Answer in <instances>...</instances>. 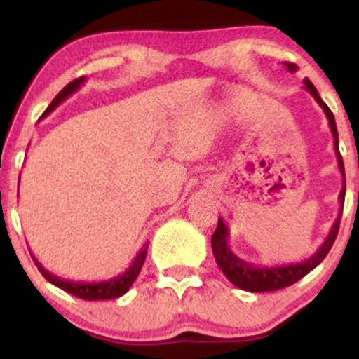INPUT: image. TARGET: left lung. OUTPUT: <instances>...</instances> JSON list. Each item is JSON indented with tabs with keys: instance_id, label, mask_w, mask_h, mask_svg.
I'll return each instance as SVG.
<instances>
[{
	"instance_id": "1",
	"label": "left lung",
	"mask_w": 359,
	"mask_h": 359,
	"mask_svg": "<svg viewBox=\"0 0 359 359\" xmlns=\"http://www.w3.org/2000/svg\"><path fill=\"white\" fill-rule=\"evenodd\" d=\"M283 65L287 67L288 72L297 71V65L292 64V62H283ZM304 88H306L311 96L317 101V104L324 109L325 118L329 121V128H331L332 138H334V151L337 156V165H339V172L343 175V187L339 192V204L341 211L337 214L334 224H332L331 231H329L327 238H325L323 245L319 246V250L312 255L311 258L304 259L300 263H290V265H280V266H255L248 262H243L241 258H238L233 253L231 248L228 245V236L229 231L226 228L224 221H217V228L211 236V246L214 258H216L217 266H219L222 273L226 275V278L236 285L238 288L246 292H271V290H280V288H285L292 283L299 282L300 278H304L309 271H312L319 265L323 259L327 257L329 250L334 245V240L339 231V222H341V214H343V205H344V194H346V175H344V163L343 156L339 154V137H337V128L334 121V114L331 113V109L327 108V104L320 100L319 93H317L316 86L311 81L304 79Z\"/></svg>"
}]
</instances>
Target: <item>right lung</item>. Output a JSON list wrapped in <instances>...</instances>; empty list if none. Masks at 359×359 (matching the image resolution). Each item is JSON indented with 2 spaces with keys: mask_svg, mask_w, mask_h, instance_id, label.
I'll return each instance as SVG.
<instances>
[{
  "mask_svg": "<svg viewBox=\"0 0 359 359\" xmlns=\"http://www.w3.org/2000/svg\"><path fill=\"white\" fill-rule=\"evenodd\" d=\"M84 82H86V77H79V79H74L72 82H69V84L65 86V88L62 89L59 94H57L55 100L50 102V106H48L47 111H45L43 116L50 114L52 111L60 104V102H64L69 96H71V94L76 93V90L79 89L82 84H84ZM147 250H148V243H145V245H143V248L138 251L137 257H135L133 262H131L130 269H126L123 273H119L118 277L104 280V282H90V283L89 282H86V283L84 282H72V280H65V278L57 277V275L50 273L47 269H43L42 263H40L35 257H32V258H34L36 269L40 270V273H42L45 280H47V282H50L52 285L59 287V288H62V290L67 292V294L76 295V297H79L82 300H108V299L121 297V295H125L126 292L130 290V287L133 285V282L138 277L140 270H142L143 262H145Z\"/></svg>",
  "mask_w": 359,
  "mask_h": 359,
  "instance_id": "right-lung-1",
  "label": "right lung"
}]
</instances>
